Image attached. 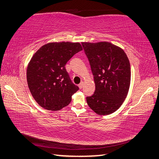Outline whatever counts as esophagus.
<instances>
[{
  "label": "esophagus",
  "mask_w": 159,
  "mask_h": 159,
  "mask_svg": "<svg viewBox=\"0 0 159 159\" xmlns=\"http://www.w3.org/2000/svg\"><path fill=\"white\" fill-rule=\"evenodd\" d=\"M83 86H84V82H81L79 85H78V86H79V88H80V89H82V88H83Z\"/></svg>",
  "instance_id": "34e87169"
}]
</instances>
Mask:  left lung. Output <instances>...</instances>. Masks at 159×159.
<instances>
[{
  "label": "left lung",
  "instance_id": "1",
  "mask_svg": "<svg viewBox=\"0 0 159 159\" xmlns=\"http://www.w3.org/2000/svg\"><path fill=\"white\" fill-rule=\"evenodd\" d=\"M94 75L95 91L86 101L98 115H109L120 108L130 84L129 58L121 48L107 41L82 42Z\"/></svg>",
  "mask_w": 159,
  "mask_h": 159
}]
</instances>
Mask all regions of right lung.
Instances as JSON below:
<instances>
[{
	"mask_svg": "<svg viewBox=\"0 0 159 159\" xmlns=\"http://www.w3.org/2000/svg\"><path fill=\"white\" fill-rule=\"evenodd\" d=\"M82 50L78 42H51L32 56L26 70L28 86L41 107L58 111L70 103L72 95L79 88L71 82L65 65Z\"/></svg>",
	"mask_w": 159,
	"mask_h": 159,
	"instance_id": "obj_1",
	"label": "right lung"
}]
</instances>
